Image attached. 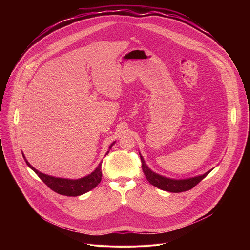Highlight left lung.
<instances>
[{
	"label": "left lung",
	"mask_w": 250,
	"mask_h": 250,
	"mask_svg": "<svg viewBox=\"0 0 250 250\" xmlns=\"http://www.w3.org/2000/svg\"><path fill=\"white\" fill-rule=\"evenodd\" d=\"M140 159H141V166H142V170H144V173L146 177L147 181L161 189L164 191H168V192H172V193H181V192H185L188 190H191L192 188H194L197 184H199L204 178L210 172L208 171L205 174L201 175V176H197V177H193L190 178V179H184V180H174V179H169V178L160 176L154 172H152L147 165L146 164L144 157L140 155Z\"/></svg>",
	"instance_id": "obj_1"
}]
</instances>
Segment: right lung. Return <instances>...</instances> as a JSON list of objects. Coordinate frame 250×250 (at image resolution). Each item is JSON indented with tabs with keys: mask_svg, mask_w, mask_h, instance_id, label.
I'll return each mask as SVG.
<instances>
[{
	"mask_svg": "<svg viewBox=\"0 0 250 250\" xmlns=\"http://www.w3.org/2000/svg\"><path fill=\"white\" fill-rule=\"evenodd\" d=\"M113 146V145H112ZM110 146V148L112 147ZM109 151L106 152V154ZM24 157V156H23ZM26 164L35 172L41 179L45 183L52 191L56 192L57 194L68 196V197H76L82 194L89 192L90 190L94 189L98 186V184L102 180V162L98 165L96 170L92 172L90 175L81 178L77 180H70V179H63V178H55L46 174H43L33 168L25 159Z\"/></svg>",
	"mask_w": 250,
	"mask_h": 250,
	"instance_id": "add662e5",
	"label": "right lung"
}]
</instances>
